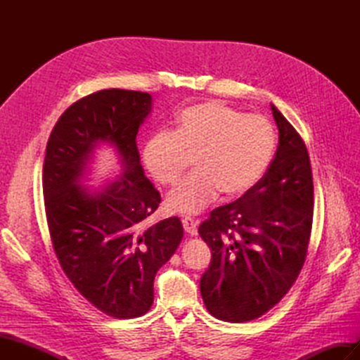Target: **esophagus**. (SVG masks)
Listing matches in <instances>:
<instances>
[{
    "label": "esophagus",
    "mask_w": 360,
    "mask_h": 360,
    "mask_svg": "<svg viewBox=\"0 0 360 360\" xmlns=\"http://www.w3.org/2000/svg\"><path fill=\"white\" fill-rule=\"evenodd\" d=\"M181 222H183L184 231H186L189 236H197V233H198V230H197L198 222H197V221L191 219V217H184V219H183Z\"/></svg>",
    "instance_id": "esophagus-1"
}]
</instances>
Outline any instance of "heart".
I'll list each match as a JSON object with an SVG mask.
<instances>
[{
	"instance_id": "b5f03b06",
	"label": "heart",
	"mask_w": 360,
	"mask_h": 360,
	"mask_svg": "<svg viewBox=\"0 0 360 360\" xmlns=\"http://www.w3.org/2000/svg\"><path fill=\"white\" fill-rule=\"evenodd\" d=\"M269 120L210 101L188 106L172 134H159L144 147V165L158 183L174 186L193 160L195 172L167 198L172 213L192 214L212 204L219 192L237 200L264 177L276 151Z\"/></svg>"
}]
</instances>
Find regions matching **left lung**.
Instances as JSON below:
<instances>
[{"label":"left lung","mask_w":360,"mask_h":360,"mask_svg":"<svg viewBox=\"0 0 360 360\" xmlns=\"http://www.w3.org/2000/svg\"><path fill=\"white\" fill-rule=\"evenodd\" d=\"M270 108L279 146L264 177L198 228L212 249L201 296L207 311L224 321L264 315L288 292L307 259L314 213L309 155L296 129Z\"/></svg>","instance_id":"8db88e82"}]
</instances>
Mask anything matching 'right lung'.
<instances>
[{"label": "right lung", "instance_id": "obj_1", "mask_svg": "<svg viewBox=\"0 0 360 360\" xmlns=\"http://www.w3.org/2000/svg\"><path fill=\"white\" fill-rule=\"evenodd\" d=\"M151 96L102 90L70 105L53 126L43 163V197L51 240L69 281L93 307L135 319L153 304L158 270L176 252L177 216L150 225L160 193L146 177L136 147ZM117 151L124 172L99 191L84 188L94 148Z\"/></svg>", "mask_w": 360, "mask_h": 360}]
</instances>
